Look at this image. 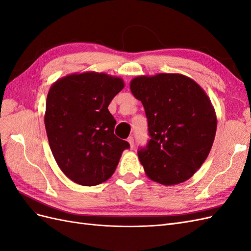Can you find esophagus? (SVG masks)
Listing matches in <instances>:
<instances>
[{
    "mask_svg": "<svg viewBox=\"0 0 251 251\" xmlns=\"http://www.w3.org/2000/svg\"><path fill=\"white\" fill-rule=\"evenodd\" d=\"M126 140H127L128 143H130L131 149H133V148H134V138L132 137V136H130V137H128Z\"/></svg>",
    "mask_w": 251,
    "mask_h": 251,
    "instance_id": "obj_1",
    "label": "esophagus"
}]
</instances>
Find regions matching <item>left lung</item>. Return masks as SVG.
<instances>
[{
  "mask_svg": "<svg viewBox=\"0 0 251 251\" xmlns=\"http://www.w3.org/2000/svg\"><path fill=\"white\" fill-rule=\"evenodd\" d=\"M130 88L148 118L151 139L138 150L144 172L163 185L186 181L203 164L215 140L217 117L208 96L182 74L138 76Z\"/></svg>",
  "mask_w": 251,
  "mask_h": 251,
  "instance_id": "left-lung-1",
  "label": "left lung"
}]
</instances>
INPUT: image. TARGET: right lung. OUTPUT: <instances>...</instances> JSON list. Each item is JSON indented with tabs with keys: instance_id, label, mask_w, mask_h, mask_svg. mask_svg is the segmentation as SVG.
Masks as SVG:
<instances>
[{
	"instance_id": "add662e5",
	"label": "right lung",
	"mask_w": 251,
	"mask_h": 251,
	"mask_svg": "<svg viewBox=\"0 0 251 251\" xmlns=\"http://www.w3.org/2000/svg\"><path fill=\"white\" fill-rule=\"evenodd\" d=\"M124 87L121 78L96 72L67 75L51 86L45 113L49 146L59 169L75 183L107 181L130 148L114 134L116 120L108 110Z\"/></svg>"
}]
</instances>
